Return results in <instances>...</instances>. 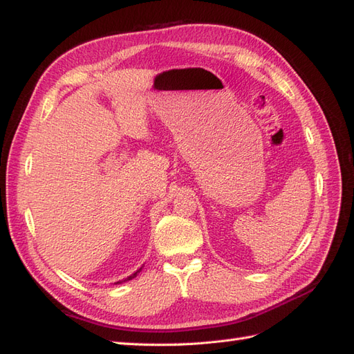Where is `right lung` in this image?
<instances>
[{
	"label": "right lung",
	"mask_w": 354,
	"mask_h": 354,
	"mask_svg": "<svg viewBox=\"0 0 354 354\" xmlns=\"http://www.w3.org/2000/svg\"><path fill=\"white\" fill-rule=\"evenodd\" d=\"M137 273H138V272H136V273H134L133 276H130V277H128V281H130V279H133V277H136V274H137Z\"/></svg>",
	"instance_id": "obj_1"
}]
</instances>
